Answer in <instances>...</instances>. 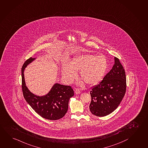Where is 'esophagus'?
Instances as JSON below:
<instances>
[{
  "mask_svg": "<svg viewBox=\"0 0 148 148\" xmlns=\"http://www.w3.org/2000/svg\"><path fill=\"white\" fill-rule=\"evenodd\" d=\"M75 94H79L81 93L80 90L79 88H76L75 90Z\"/></svg>",
  "mask_w": 148,
  "mask_h": 148,
  "instance_id": "34e87169",
  "label": "esophagus"
}]
</instances>
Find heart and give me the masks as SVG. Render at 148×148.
<instances>
[{
  "instance_id": "1",
  "label": "heart",
  "mask_w": 148,
  "mask_h": 148,
  "mask_svg": "<svg viewBox=\"0 0 148 148\" xmlns=\"http://www.w3.org/2000/svg\"><path fill=\"white\" fill-rule=\"evenodd\" d=\"M108 68V60L103 55L85 53L73 58L67 64L64 63L62 73L68 82L75 78V72L79 71V77L88 86L98 84L105 75Z\"/></svg>"
}]
</instances>
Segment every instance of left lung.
<instances>
[{
  "instance_id": "obj_1",
  "label": "left lung",
  "mask_w": 148,
  "mask_h": 148,
  "mask_svg": "<svg viewBox=\"0 0 148 148\" xmlns=\"http://www.w3.org/2000/svg\"><path fill=\"white\" fill-rule=\"evenodd\" d=\"M126 90L125 71L119 59L115 57L112 69L90 91V110L92 114L99 117L110 114L120 104Z\"/></svg>"
}]
</instances>
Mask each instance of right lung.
<instances>
[{"label":"right lung","mask_w":148,"mask_h":148,"mask_svg":"<svg viewBox=\"0 0 148 148\" xmlns=\"http://www.w3.org/2000/svg\"><path fill=\"white\" fill-rule=\"evenodd\" d=\"M35 59L30 57L24 62L22 67L23 97L31 107L42 117L49 120H58L62 118L67 113L69 100L74 95V91L70 86L56 84L46 95L39 97L32 93L25 85L23 73L27 65Z\"/></svg>","instance_id":"right-lung-1"}]
</instances>
